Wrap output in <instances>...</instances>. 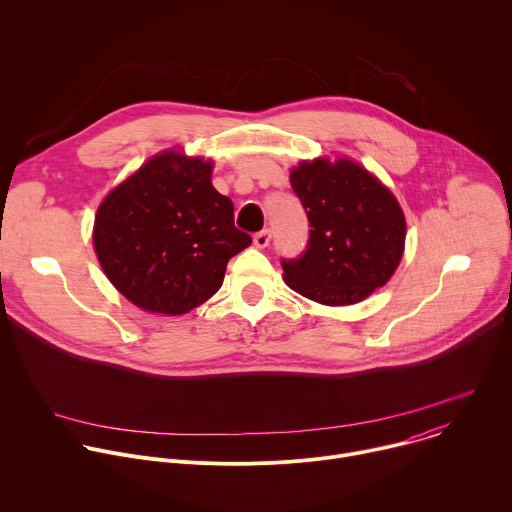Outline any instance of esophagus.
Returning <instances> with one entry per match:
<instances>
[{"instance_id": "34e87169", "label": "esophagus", "mask_w": 512, "mask_h": 512, "mask_svg": "<svg viewBox=\"0 0 512 512\" xmlns=\"http://www.w3.org/2000/svg\"><path fill=\"white\" fill-rule=\"evenodd\" d=\"M253 241H255V247H259V249H265V247L269 245V241H271V231H269V229H263V231L255 233Z\"/></svg>"}]
</instances>
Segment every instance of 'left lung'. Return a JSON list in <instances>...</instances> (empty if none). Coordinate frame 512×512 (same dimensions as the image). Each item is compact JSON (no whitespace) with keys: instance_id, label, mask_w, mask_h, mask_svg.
Masks as SVG:
<instances>
[{"instance_id":"obj_1","label":"left lung","mask_w":512,"mask_h":512,"mask_svg":"<svg viewBox=\"0 0 512 512\" xmlns=\"http://www.w3.org/2000/svg\"><path fill=\"white\" fill-rule=\"evenodd\" d=\"M310 237L296 259H281L298 294L346 306L371 296L395 273L405 247V216L395 196L350 160L302 162L291 172Z\"/></svg>"}]
</instances>
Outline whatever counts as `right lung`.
Wrapping results in <instances>:
<instances>
[{
	"label": "right lung",
	"instance_id": "1",
	"mask_svg": "<svg viewBox=\"0 0 512 512\" xmlns=\"http://www.w3.org/2000/svg\"><path fill=\"white\" fill-rule=\"evenodd\" d=\"M212 164L166 152L143 164L99 206L93 243L101 267L141 310L178 316L223 285L231 257L251 245Z\"/></svg>",
	"mask_w": 512,
	"mask_h": 512
}]
</instances>
